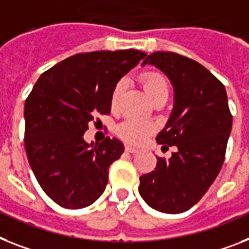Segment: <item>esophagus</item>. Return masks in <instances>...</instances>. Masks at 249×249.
<instances>
[{
    "label": "esophagus",
    "mask_w": 249,
    "mask_h": 249,
    "mask_svg": "<svg viewBox=\"0 0 249 249\" xmlns=\"http://www.w3.org/2000/svg\"><path fill=\"white\" fill-rule=\"evenodd\" d=\"M124 150H126L127 153H131V154L137 153V149H135V147H132V146H128V145H127V146L124 147Z\"/></svg>",
    "instance_id": "1"
}]
</instances>
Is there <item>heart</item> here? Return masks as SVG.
Wrapping results in <instances>:
<instances>
[{"label":"heart","instance_id":"obj_1","mask_svg":"<svg viewBox=\"0 0 249 249\" xmlns=\"http://www.w3.org/2000/svg\"><path fill=\"white\" fill-rule=\"evenodd\" d=\"M142 85L153 100L158 99L159 96L169 95V83L165 79V76L161 75L158 71H146L141 76ZM124 90V83L122 80L117 81L113 86L110 92V107L112 109H116L120 106L121 96ZM157 129L155 123L149 121L139 120V118H127L117 126V135L126 141L127 143L140 145L149 136H151Z\"/></svg>","mask_w":249,"mask_h":249}]
</instances>
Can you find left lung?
Returning a JSON list of instances; mask_svg holds the SVG:
<instances>
[{
	"instance_id": "1",
	"label": "left lung",
	"mask_w": 249,
	"mask_h": 249,
	"mask_svg": "<svg viewBox=\"0 0 249 249\" xmlns=\"http://www.w3.org/2000/svg\"><path fill=\"white\" fill-rule=\"evenodd\" d=\"M155 65L174 86V109L158 143L177 146L172 158L140 177L145 202L166 213H184L210 188L225 159L231 116L220 80L195 59L174 52H154L142 65ZM166 146V147H168Z\"/></svg>"
}]
</instances>
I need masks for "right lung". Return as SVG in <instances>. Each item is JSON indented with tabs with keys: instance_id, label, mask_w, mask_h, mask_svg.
I'll use <instances>...</instances> for the list:
<instances>
[{
	"instance_id": "add662e5",
	"label": "right lung",
	"mask_w": 249,
	"mask_h": 249,
	"mask_svg": "<svg viewBox=\"0 0 249 249\" xmlns=\"http://www.w3.org/2000/svg\"><path fill=\"white\" fill-rule=\"evenodd\" d=\"M145 57L137 49L77 53L43 72L26 98L29 164L59 206H89L106 190L109 166L123 154V143L109 137L88 143L84 133L95 116L109 114L114 84Z\"/></svg>"
}]
</instances>
